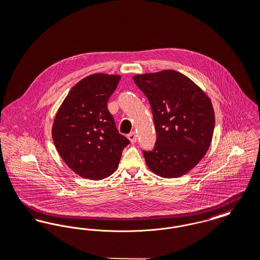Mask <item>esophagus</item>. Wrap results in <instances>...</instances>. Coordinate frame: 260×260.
<instances>
[{
    "instance_id": "34e87169",
    "label": "esophagus",
    "mask_w": 260,
    "mask_h": 260,
    "mask_svg": "<svg viewBox=\"0 0 260 260\" xmlns=\"http://www.w3.org/2000/svg\"><path fill=\"white\" fill-rule=\"evenodd\" d=\"M127 138H128V140L131 141V143H132V144H135V143H137L138 137H137V134H136L135 132H132V133H129V134L127 135Z\"/></svg>"
}]
</instances>
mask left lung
I'll list each match as a JSON object with an SVG mask.
<instances>
[{
  "label": "left lung",
  "mask_w": 260,
  "mask_h": 260,
  "mask_svg": "<svg viewBox=\"0 0 260 260\" xmlns=\"http://www.w3.org/2000/svg\"><path fill=\"white\" fill-rule=\"evenodd\" d=\"M150 105L156 141L143 150L149 170L161 177H178L194 168L208 149L214 113L210 100L184 75L166 70L135 76Z\"/></svg>",
  "instance_id": "8db88e82"
}]
</instances>
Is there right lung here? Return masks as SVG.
Listing matches in <instances>:
<instances>
[{"label":"right lung","mask_w":260,"mask_h":260,"mask_svg":"<svg viewBox=\"0 0 260 260\" xmlns=\"http://www.w3.org/2000/svg\"><path fill=\"white\" fill-rule=\"evenodd\" d=\"M120 77L94 74L73 87L58 109L53 140L67 166L93 180L110 176L129 141L116 128L108 102Z\"/></svg>","instance_id":"add662e5"}]
</instances>
